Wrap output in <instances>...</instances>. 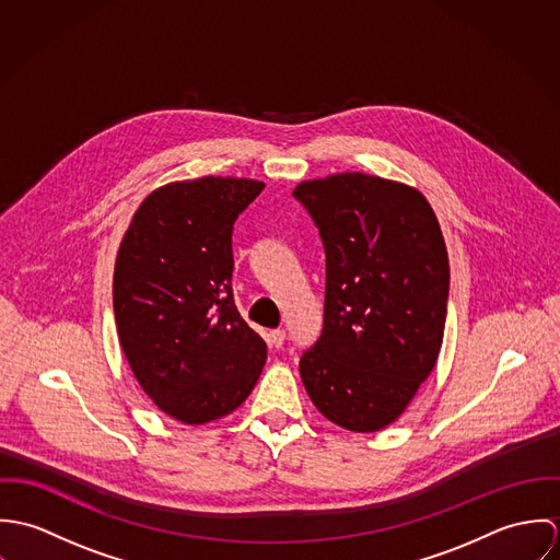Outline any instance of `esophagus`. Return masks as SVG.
<instances>
[{
	"instance_id": "obj_1",
	"label": "esophagus",
	"mask_w": 560,
	"mask_h": 560,
	"mask_svg": "<svg viewBox=\"0 0 560 560\" xmlns=\"http://www.w3.org/2000/svg\"><path fill=\"white\" fill-rule=\"evenodd\" d=\"M267 340H269L271 347L280 349V347L284 345V340H287V331H284V329H271L269 336H267Z\"/></svg>"
}]
</instances>
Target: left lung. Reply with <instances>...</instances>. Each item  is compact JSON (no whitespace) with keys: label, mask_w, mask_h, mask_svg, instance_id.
<instances>
[{"label":"left lung","mask_w":560,"mask_h":560,"mask_svg":"<svg viewBox=\"0 0 560 560\" xmlns=\"http://www.w3.org/2000/svg\"><path fill=\"white\" fill-rule=\"evenodd\" d=\"M319 229L325 302L300 358L320 413L358 433L388 427L435 366L448 306V254L416 189L362 172L300 183Z\"/></svg>","instance_id":"obj_1"}]
</instances>
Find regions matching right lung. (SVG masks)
I'll return each mask as SVG.
<instances>
[{
  "label": "right lung",
  "instance_id": "obj_1",
  "mask_svg": "<svg viewBox=\"0 0 560 560\" xmlns=\"http://www.w3.org/2000/svg\"><path fill=\"white\" fill-rule=\"evenodd\" d=\"M260 180L170 183L136 211L114 269L120 347L167 416L202 424L235 411L267 360L233 295V231Z\"/></svg>",
  "mask_w": 560,
  "mask_h": 560
}]
</instances>
